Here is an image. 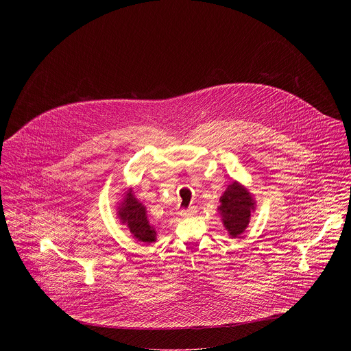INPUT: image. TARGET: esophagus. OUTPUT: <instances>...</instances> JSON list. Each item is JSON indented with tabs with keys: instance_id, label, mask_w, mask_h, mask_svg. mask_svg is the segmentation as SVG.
<instances>
[{
	"instance_id": "34e87169",
	"label": "esophagus",
	"mask_w": 351,
	"mask_h": 351,
	"mask_svg": "<svg viewBox=\"0 0 351 351\" xmlns=\"http://www.w3.org/2000/svg\"><path fill=\"white\" fill-rule=\"evenodd\" d=\"M195 213H196V208H188V209H181L180 210V216L181 217H192V216H195Z\"/></svg>"
}]
</instances>
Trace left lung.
<instances>
[{"label": "left lung", "mask_w": 351, "mask_h": 351, "mask_svg": "<svg viewBox=\"0 0 351 351\" xmlns=\"http://www.w3.org/2000/svg\"><path fill=\"white\" fill-rule=\"evenodd\" d=\"M217 209L230 237L239 238L250 223L251 212L255 210V200L243 185L234 181L220 197Z\"/></svg>", "instance_id": "obj_1"}]
</instances>
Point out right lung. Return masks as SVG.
Here are the masks:
<instances>
[{
  "label": "right lung",
  "instance_id": "1",
  "mask_svg": "<svg viewBox=\"0 0 351 351\" xmlns=\"http://www.w3.org/2000/svg\"><path fill=\"white\" fill-rule=\"evenodd\" d=\"M117 216L123 224H125L130 232L138 242L152 243L156 239V231L147 219L146 208L142 202L135 199L132 191L130 189L119 206Z\"/></svg>",
  "mask_w": 351,
  "mask_h": 351
}]
</instances>
